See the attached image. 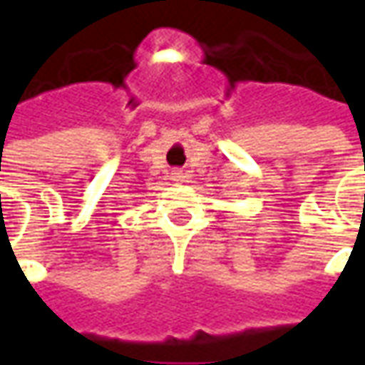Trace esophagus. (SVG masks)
Masks as SVG:
<instances>
[{
	"label": "esophagus",
	"mask_w": 365,
	"mask_h": 365,
	"mask_svg": "<svg viewBox=\"0 0 365 365\" xmlns=\"http://www.w3.org/2000/svg\"><path fill=\"white\" fill-rule=\"evenodd\" d=\"M183 178H185V175H183V170H180V168L172 170V180H174V182H183Z\"/></svg>",
	"instance_id": "esophagus-1"
}]
</instances>
